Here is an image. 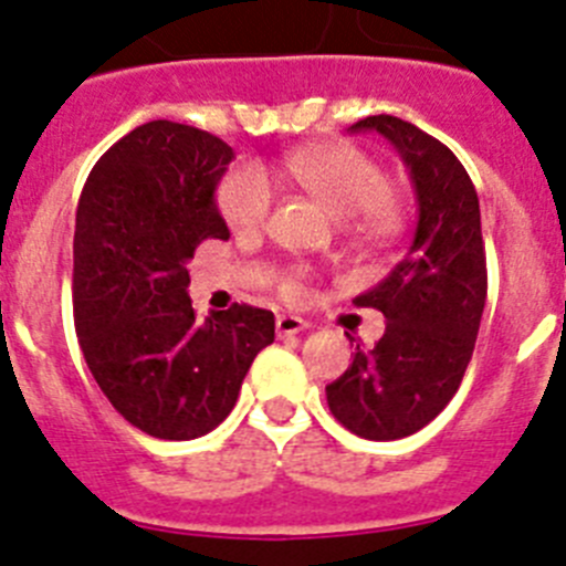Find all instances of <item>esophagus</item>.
I'll return each instance as SVG.
<instances>
[{
	"label": "esophagus",
	"instance_id": "1",
	"mask_svg": "<svg viewBox=\"0 0 566 566\" xmlns=\"http://www.w3.org/2000/svg\"><path fill=\"white\" fill-rule=\"evenodd\" d=\"M310 327V321L298 318V315H279L276 318V329L279 335H295L302 333V329Z\"/></svg>",
	"mask_w": 566,
	"mask_h": 566
}]
</instances>
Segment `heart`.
Listing matches in <instances>:
<instances>
[{
  "instance_id": "1",
  "label": "heart",
  "mask_w": 566,
  "mask_h": 566,
  "mask_svg": "<svg viewBox=\"0 0 566 566\" xmlns=\"http://www.w3.org/2000/svg\"><path fill=\"white\" fill-rule=\"evenodd\" d=\"M284 171L321 206L369 239H386L397 226V208L389 197V177L364 151L353 146H315L284 157ZM273 186L259 166H237L217 188L222 220L237 233H259L271 220ZM282 295L298 302L304 276L298 271L282 279Z\"/></svg>"
}]
</instances>
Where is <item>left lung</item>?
<instances>
[{
	"label": "left lung",
	"instance_id": "left-lung-1",
	"mask_svg": "<svg viewBox=\"0 0 566 566\" xmlns=\"http://www.w3.org/2000/svg\"><path fill=\"white\" fill-rule=\"evenodd\" d=\"M353 132H380L403 157L417 195L409 253L358 307L384 313L371 349L327 386L335 420L364 440H400L429 426L462 384L488 295L480 197L457 155L409 120L369 115ZM353 340V338H349Z\"/></svg>",
	"mask_w": 566,
	"mask_h": 566
}]
</instances>
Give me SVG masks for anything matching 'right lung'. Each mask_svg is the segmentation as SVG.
Returning <instances> with one entry per match:
<instances>
[{"label":"right lung","mask_w":566,"mask_h":566,"mask_svg":"<svg viewBox=\"0 0 566 566\" xmlns=\"http://www.w3.org/2000/svg\"><path fill=\"white\" fill-rule=\"evenodd\" d=\"M231 160L211 132L149 120L101 155L75 211L81 353L115 411L157 440L217 429L276 338L271 310L233 304L197 321L188 298V259L231 237L213 202Z\"/></svg>","instance_id":"obj_1"}]
</instances>
